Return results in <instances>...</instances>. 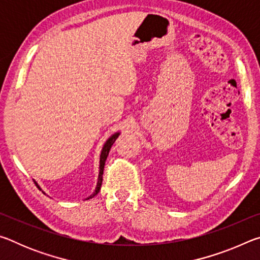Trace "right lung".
I'll list each match as a JSON object with an SVG mask.
<instances>
[{
	"instance_id": "add662e5",
	"label": "right lung",
	"mask_w": 260,
	"mask_h": 260,
	"mask_svg": "<svg viewBox=\"0 0 260 260\" xmlns=\"http://www.w3.org/2000/svg\"><path fill=\"white\" fill-rule=\"evenodd\" d=\"M120 135V132H116V133H113L111 136H109V139L105 141L104 142V144H103V147H102V150H101V155H100V167H99V178H98V183H96V187H95V190H94V192L91 193L90 196H88L86 200H89V199H93L94 196H96L98 195V193L100 192V190H101V186H102V181H103V170H104V165H105V160H107V158H108V155H109V151H110V149H111V147H112V144L114 143V141L117 140V138L118 136ZM34 182H35V184H37V187L40 189V190H42L41 189V187L39 186V183L35 181L34 180ZM42 192L43 193H46L45 191L42 190Z\"/></svg>"
}]
</instances>
